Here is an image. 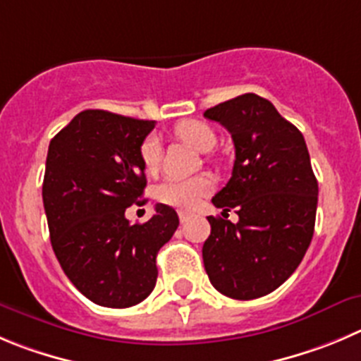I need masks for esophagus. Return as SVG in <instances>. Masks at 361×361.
I'll use <instances>...</instances> for the list:
<instances>
[{"instance_id": "obj_1", "label": "esophagus", "mask_w": 361, "mask_h": 361, "mask_svg": "<svg viewBox=\"0 0 361 361\" xmlns=\"http://www.w3.org/2000/svg\"><path fill=\"white\" fill-rule=\"evenodd\" d=\"M178 215H180V222H181V224H183V222H187L188 217H190V214H188V212H183V210L178 212Z\"/></svg>"}]
</instances>
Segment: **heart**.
Segmentation results:
<instances>
[{"label": "heart", "mask_w": 361, "mask_h": 361, "mask_svg": "<svg viewBox=\"0 0 361 361\" xmlns=\"http://www.w3.org/2000/svg\"><path fill=\"white\" fill-rule=\"evenodd\" d=\"M178 139L190 144L194 149L207 153L215 146V133L208 124L201 121H183L174 128ZM140 161H142L146 173H154L158 169L161 160V140L158 135L151 133L142 140L139 147ZM214 190V180L207 174L187 178V180H176L169 178L164 180L154 190V196L160 203L169 204V207L192 210L201 203L203 197H207Z\"/></svg>", "instance_id": "heart-1"}]
</instances>
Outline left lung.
<instances>
[{
    "label": "left lung",
    "instance_id": "8db88e82",
    "mask_svg": "<svg viewBox=\"0 0 361 361\" xmlns=\"http://www.w3.org/2000/svg\"><path fill=\"white\" fill-rule=\"evenodd\" d=\"M235 144L233 173L212 203L221 217H208L203 244L210 283L221 294L249 301L271 294L298 269L313 237L319 185L301 131L274 104L242 94L208 109ZM235 207L239 222L227 221Z\"/></svg>",
    "mask_w": 361,
    "mask_h": 361
}]
</instances>
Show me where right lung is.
Wrapping results in <instances>:
<instances>
[{"mask_svg": "<svg viewBox=\"0 0 361 361\" xmlns=\"http://www.w3.org/2000/svg\"><path fill=\"white\" fill-rule=\"evenodd\" d=\"M153 128L154 121L83 110L49 142L42 201L53 251L74 287L106 308L139 305L153 292L157 255L180 224L161 203L144 224L124 217L144 194L139 147Z\"/></svg>", "mask_w": 361, "mask_h": 361, "instance_id": "obj_1", "label": "right lung"}]
</instances>
